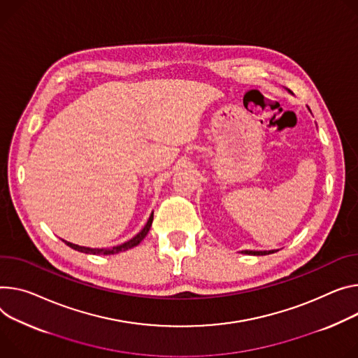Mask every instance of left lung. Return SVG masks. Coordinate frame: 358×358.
I'll list each match as a JSON object with an SVG mask.
<instances>
[{
  "mask_svg": "<svg viewBox=\"0 0 358 358\" xmlns=\"http://www.w3.org/2000/svg\"><path fill=\"white\" fill-rule=\"evenodd\" d=\"M288 92H289V90H287ZM310 110V108H308ZM311 113V111H310ZM275 251H278V250H268V251H252V250H245V251H243V254H248V255H267V254H273V252H275Z\"/></svg>",
  "mask_w": 358,
  "mask_h": 358,
  "instance_id": "8db88e82",
  "label": "left lung"
}]
</instances>
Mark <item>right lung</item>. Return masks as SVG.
<instances>
[{
    "label": "right lung",
    "instance_id": "1",
    "mask_svg": "<svg viewBox=\"0 0 358 358\" xmlns=\"http://www.w3.org/2000/svg\"><path fill=\"white\" fill-rule=\"evenodd\" d=\"M152 218H154V213H151L147 224L144 225V229L137 234L134 236L131 240H128L120 245H115V247H111V248H91V247H83V245H78V244H73L70 241H66L62 240L64 243H66L69 247H71L73 250H77L80 252H85V254H101V255H110V254H118V252H122V251H127L129 248H134L136 245H138L144 238L145 236L148 234L150 229H151V224H152Z\"/></svg>",
    "mask_w": 358,
    "mask_h": 358
}]
</instances>
